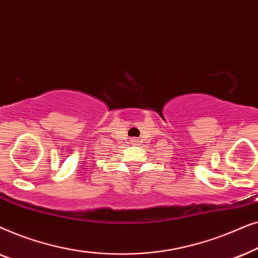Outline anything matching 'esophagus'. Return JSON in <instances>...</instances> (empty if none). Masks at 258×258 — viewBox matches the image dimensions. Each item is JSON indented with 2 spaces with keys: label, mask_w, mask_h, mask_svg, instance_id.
<instances>
[{
  "label": "esophagus",
  "mask_w": 258,
  "mask_h": 258,
  "mask_svg": "<svg viewBox=\"0 0 258 258\" xmlns=\"http://www.w3.org/2000/svg\"><path fill=\"white\" fill-rule=\"evenodd\" d=\"M130 141H132V143H135V142H136L135 139H133V140H130Z\"/></svg>",
  "instance_id": "34e87169"
}]
</instances>
